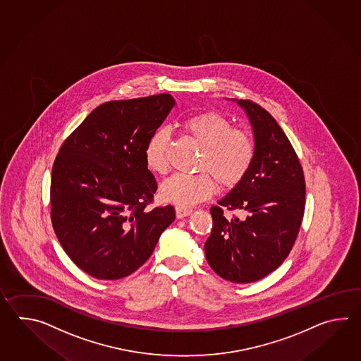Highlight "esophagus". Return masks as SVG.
Returning <instances> with one entry per match:
<instances>
[{
	"label": "esophagus",
	"mask_w": 361,
	"mask_h": 361,
	"mask_svg": "<svg viewBox=\"0 0 361 361\" xmlns=\"http://www.w3.org/2000/svg\"><path fill=\"white\" fill-rule=\"evenodd\" d=\"M191 213L192 209H190V207H176V214H177L178 219H182V218L191 214Z\"/></svg>",
	"instance_id": "34e87169"
}]
</instances>
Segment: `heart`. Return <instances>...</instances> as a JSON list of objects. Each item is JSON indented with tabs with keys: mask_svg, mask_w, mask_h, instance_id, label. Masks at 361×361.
<instances>
[{
	"mask_svg": "<svg viewBox=\"0 0 361 361\" xmlns=\"http://www.w3.org/2000/svg\"><path fill=\"white\" fill-rule=\"evenodd\" d=\"M183 130L201 146L199 169L209 171L224 188L238 185L253 164V139L243 129L232 128V123L218 112L207 111L190 116L182 123ZM170 131L160 128L152 133L145 148L148 169L157 174L168 170ZM207 171L199 174L177 173L164 180L160 196L178 207H192L212 196L214 178Z\"/></svg>",
	"mask_w": 361,
	"mask_h": 361,
	"instance_id": "heart-1",
	"label": "heart"
}]
</instances>
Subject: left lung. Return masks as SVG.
I'll return each mask as SVG.
<instances>
[{
	"mask_svg": "<svg viewBox=\"0 0 361 361\" xmlns=\"http://www.w3.org/2000/svg\"><path fill=\"white\" fill-rule=\"evenodd\" d=\"M253 128L255 154L245 178L210 209L205 255L216 275L238 284L258 281L285 261L300 232L306 184L300 160L276 120L252 100H236ZM245 216L227 220L222 209Z\"/></svg>",
	"mask_w": 361,
	"mask_h": 361,
	"instance_id": "1",
	"label": "left lung"
}]
</instances>
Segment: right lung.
I'll use <instances>...</instances> for the list:
<instances>
[{
  "instance_id": "1",
  "label": "right lung",
  "mask_w": 361,
  "mask_h": 361,
  "mask_svg": "<svg viewBox=\"0 0 361 361\" xmlns=\"http://www.w3.org/2000/svg\"><path fill=\"white\" fill-rule=\"evenodd\" d=\"M170 94L111 100L61 145L50 185L51 222L77 267L100 280L129 276L176 219L171 205L147 210L157 183L147 140L169 115Z\"/></svg>"
}]
</instances>
